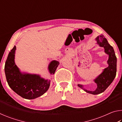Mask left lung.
Segmentation results:
<instances>
[{
	"label": "left lung",
	"mask_w": 122,
	"mask_h": 122,
	"mask_svg": "<svg viewBox=\"0 0 122 122\" xmlns=\"http://www.w3.org/2000/svg\"><path fill=\"white\" fill-rule=\"evenodd\" d=\"M97 44L101 47H104L105 52L109 55L108 63L109 66L103 71V73L94 80L97 85V88L95 91H89L84 89L83 86L78 84V86L83 89L86 92L93 95L99 94L104 92L106 89L110 85L114 80L117 71V58L115 55L113 47L110 46L108 41L103 35H100L96 38Z\"/></svg>",
	"instance_id": "8db88e82"
}]
</instances>
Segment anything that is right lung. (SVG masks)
<instances>
[{"mask_svg":"<svg viewBox=\"0 0 122 122\" xmlns=\"http://www.w3.org/2000/svg\"><path fill=\"white\" fill-rule=\"evenodd\" d=\"M14 46L9 53L5 65V73L8 84L16 94L24 98L31 100L42 95L48 89L50 81L41 78L40 76L20 73L14 63ZM59 62L54 60L49 64L48 69L54 74L59 65Z\"/></svg>","mask_w":122,"mask_h":122,"instance_id":"right-lung-1","label":"right lung"}]
</instances>
